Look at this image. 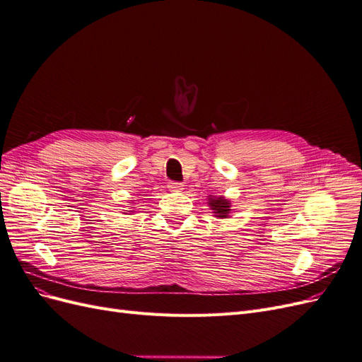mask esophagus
I'll use <instances>...</instances> for the list:
<instances>
[{
    "mask_svg": "<svg viewBox=\"0 0 362 362\" xmlns=\"http://www.w3.org/2000/svg\"><path fill=\"white\" fill-rule=\"evenodd\" d=\"M168 187L170 192H182L184 190V185L181 182H175V181H170L168 184Z\"/></svg>",
    "mask_w": 362,
    "mask_h": 362,
    "instance_id": "34e87169",
    "label": "esophagus"
}]
</instances>
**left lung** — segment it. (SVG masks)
<instances>
[{
    "label": "left lung",
    "mask_w": 362,
    "mask_h": 362,
    "mask_svg": "<svg viewBox=\"0 0 362 362\" xmlns=\"http://www.w3.org/2000/svg\"><path fill=\"white\" fill-rule=\"evenodd\" d=\"M208 206L213 210V214L217 218H229L233 213L231 208V201L226 199L225 196H214L210 194L208 196Z\"/></svg>",
    "instance_id": "8db88e82"
}]
</instances>
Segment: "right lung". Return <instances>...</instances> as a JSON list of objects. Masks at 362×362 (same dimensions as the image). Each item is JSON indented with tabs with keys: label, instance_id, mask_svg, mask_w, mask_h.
I'll use <instances>...</instances> for the list:
<instances>
[{
	"label": "right lung",
	"instance_id": "obj_1",
	"mask_svg": "<svg viewBox=\"0 0 362 362\" xmlns=\"http://www.w3.org/2000/svg\"><path fill=\"white\" fill-rule=\"evenodd\" d=\"M129 204H133V201H131ZM131 208H133V210H129V213H134V206H131Z\"/></svg>",
	"mask_w": 362,
	"mask_h": 362
}]
</instances>
